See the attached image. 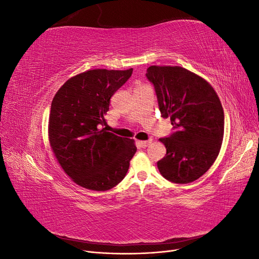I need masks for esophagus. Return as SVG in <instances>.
I'll return each mask as SVG.
<instances>
[{
  "label": "esophagus",
  "instance_id": "esophagus-1",
  "mask_svg": "<svg viewBox=\"0 0 259 259\" xmlns=\"http://www.w3.org/2000/svg\"><path fill=\"white\" fill-rule=\"evenodd\" d=\"M151 142H152L151 139H149V140H142V142H138V144H139V146L142 147V148H146V147H148L149 145L151 144Z\"/></svg>",
  "mask_w": 259,
  "mask_h": 259
}]
</instances>
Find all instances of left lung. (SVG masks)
Returning a JSON list of instances; mask_svg holds the SVG:
<instances>
[{
	"instance_id": "obj_1",
	"label": "left lung",
	"mask_w": 259,
	"mask_h": 259,
	"mask_svg": "<svg viewBox=\"0 0 259 259\" xmlns=\"http://www.w3.org/2000/svg\"><path fill=\"white\" fill-rule=\"evenodd\" d=\"M148 80L155 89L162 117L176 132L160 138L166 155L158 162L161 175L175 184H189L204 175L221 151L224 110L206 80L179 66H151Z\"/></svg>"
}]
</instances>
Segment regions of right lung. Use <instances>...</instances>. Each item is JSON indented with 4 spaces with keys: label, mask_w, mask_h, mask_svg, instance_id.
Segmentation results:
<instances>
[{
    "label": "right lung",
    "mask_w": 259,
    "mask_h": 259,
    "mask_svg": "<svg viewBox=\"0 0 259 259\" xmlns=\"http://www.w3.org/2000/svg\"><path fill=\"white\" fill-rule=\"evenodd\" d=\"M132 73L133 68L88 70L70 77L53 98L51 149L65 173L85 189L106 191L116 186L137 150L134 139L99 128L106 124L113 94Z\"/></svg>",
    "instance_id": "right-lung-1"
}]
</instances>
